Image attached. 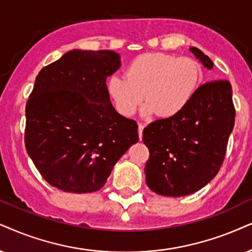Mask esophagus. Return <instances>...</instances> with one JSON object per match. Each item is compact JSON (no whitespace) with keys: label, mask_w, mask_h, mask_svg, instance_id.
I'll list each match as a JSON object with an SVG mask.
<instances>
[{"label":"esophagus","mask_w":252,"mask_h":252,"mask_svg":"<svg viewBox=\"0 0 252 252\" xmlns=\"http://www.w3.org/2000/svg\"><path fill=\"white\" fill-rule=\"evenodd\" d=\"M143 129H144V124L139 123L138 124V136H139V139L142 141V137H143Z\"/></svg>","instance_id":"34e87169"}]
</instances>
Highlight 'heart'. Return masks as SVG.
I'll return each mask as SVG.
<instances>
[{
  "instance_id": "heart-1",
  "label": "heart",
  "mask_w": 252,
  "mask_h": 252,
  "mask_svg": "<svg viewBox=\"0 0 252 252\" xmlns=\"http://www.w3.org/2000/svg\"><path fill=\"white\" fill-rule=\"evenodd\" d=\"M201 79L199 63L189 57L165 53L138 56L126 69V78L111 75L107 91L121 115H135L145 98V116H176L190 102Z\"/></svg>"
}]
</instances>
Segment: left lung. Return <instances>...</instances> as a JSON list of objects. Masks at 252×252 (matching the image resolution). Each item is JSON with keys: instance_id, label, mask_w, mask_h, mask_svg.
<instances>
[{"instance_id": "obj_1", "label": "left lung", "mask_w": 252, "mask_h": 252, "mask_svg": "<svg viewBox=\"0 0 252 252\" xmlns=\"http://www.w3.org/2000/svg\"><path fill=\"white\" fill-rule=\"evenodd\" d=\"M190 52L207 69L213 62L201 50ZM235 124L231 85L228 80L206 82L176 116L157 120L143 130L150 151L146 185L164 196L195 193L214 178L224 160Z\"/></svg>"}]
</instances>
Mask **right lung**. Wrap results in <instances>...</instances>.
<instances>
[{
    "instance_id": "obj_1",
    "label": "right lung",
    "mask_w": 252,
    "mask_h": 252,
    "mask_svg": "<svg viewBox=\"0 0 252 252\" xmlns=\"http://www.w3.org/2000/svg\"><path fill=\"white\" fill-rule=\"evenodd\" d=\"M109 50H72L41 68L25 107V148L41 177L63 192L102 189L138 126L110 102L106 80L120 68Z\"/></svg>"
}]
</instances>
